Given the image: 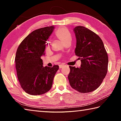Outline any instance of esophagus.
Instances as JSON below:
<instances>
[{
    "label": "esophagus",
    "instance_id": "34e87169",
    "mask_svg": "<svg viewBox=\"0 0 121 121\" xmlns=\"http://www.w3.org/2000/svg\"><path fill=\"white\" fill-rule=\"evenodd\" d=\"M65 65H59V68L60 69H61V68H62V67H63L65 66Z\"/></svg>",
    "mask_w": 121,
    "mask_h": 121
}]
</instances>
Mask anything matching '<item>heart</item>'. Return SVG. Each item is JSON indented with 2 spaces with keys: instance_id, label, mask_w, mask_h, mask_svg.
I'll use <instances>...</instances> for the list:
<instances>
[{
  "instance_id": "obj_1",
  "label": "heart",
  "mask_w": 121,
  "mask_h": 121,
  "mask_svg": "<svg viewBox=\"0 0 121 121\" xmlns=\"http://www.w3.org/2000/svg\"><path fill=\"white\" fill-rule=\"evenodd\" d=\"M56 36L63 43L69 40H71V35L69 30L65 27H60L55 32Z\"/></svg>"
}]
</instances>
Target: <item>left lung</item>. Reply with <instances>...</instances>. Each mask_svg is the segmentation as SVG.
I'll use <instances>...</instances> for the list:
<instances>
[{"label": "left lung", "mask_w": 121, "mask_h": 121, "mask_svg": "<svg viewBox=\"0 0 121 121\" xmlns=\"http://www.w3.org/2000/svg\"><path fill=\"white\" fill-rule=\"evenodd\" d=\"M76 39L75 54L81 59L79 68L69 66L68 76L73 89L89 93L99 87L107 73L108 58L103 42L95 32L83 26L73 29Z\"/></svg>", "instance_id": "left-lung-1"}]
</instances>
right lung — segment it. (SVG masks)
Masks as SVG:
<instances>
[{
  "label": "right lung",
  "mask_w": 121,
  "mask_h": 121,
  "mask_svg": "<svg viewBox=\"0 0 121 121\" xmlns=\"http://www.w3.org/2000/svg\"><path fill=\"white\" fill-rule=\"evenodd\" d=\"M54 26L38 29L24 39L16 53L15 67L18 79L24 91L31 95H41L50 90L59 65L43 67L41 56L45 54L46 41Z\"/></svg>",
  "instance_id": "1"
}]
</instances>
